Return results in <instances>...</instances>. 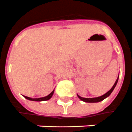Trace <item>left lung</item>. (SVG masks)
Instances as JSON below:
<instances>
[{"instance_id":"8db88e82","label":"left lung","mask_w":132,"mask_h":132,"mask_svg":"<svg viewBox=\"0 0 132 132\" xmlns=\"http://www.w3.org/2000/svg\"><path fill=\"white\" fill-rule=\"evenodd\" d=\"M119 74L118 77H117V79L115 81V83L114 84V85L112 88L109 89V91L107 92L106 93H105L103 95H102L100 97H94V98H85V97H80L79 95L77 94V97H79V100H81L83 102H88V103H96V102H100L101 101L104 100V99H106V97H108L109 95L111 94V93L112 92L113 90H114V89L115 88L116 85H117V84L118 82V79H119Z\"/></svg>"}]
</instances>
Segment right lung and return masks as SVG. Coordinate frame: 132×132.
<instances>
[{
	"label": "right lung",
	"instance_id": "obj_1",
	"mask_svg": "<svg viewBox=\"0 0 132 132\" xmlns=\"http://www.w3.org/2000/svg\"><path fill=\"white\" fill-rule=\"evenodd\" d=\"M54 91H55V89H53V91L49 94L46 97H40V98H31V97H26V96H24V97L27 99V100H28L30 101H35V102H42V101H47V100H49L50 98L53 97V94H54Z\"/></svg>",
	"mask_w": 132,
	"mask_h": 132
}]
</instances>
